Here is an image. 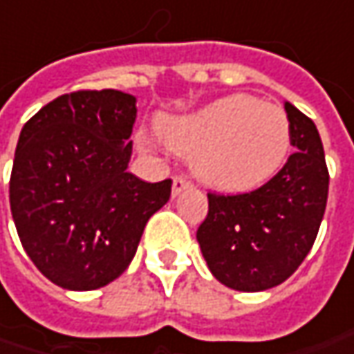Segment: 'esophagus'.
<instances>
[{
    "label": "esophagus",
    "instance_id": "34e87169",
    "mask_svg": "<svg viewBox=\"0 0 354 354\" xmlns=\"http://www.w3.org/2000/svg\"><path fill=\"white\" fill-rule=\"evenodd\" d=\"M190 186H192L190 178L184 176V174H178V176H174V182H172V194L178 196L182 190H186V188H190Z\"/></svg>",
    "mask_w": 354,
    "mask_h": 354
}]
</instances>
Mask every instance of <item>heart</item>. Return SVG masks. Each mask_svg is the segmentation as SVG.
I'll return each instance as SVG.
<instances>
[{
  "label": "heart",
  "instance_id": "b5f03b06",
  "mask_svg": "<svg viewBox=\"0 0 354 354\" xmlns=\"http://www.w3.org/2000/svg\"><path fill=\"white\" fill-rule=\"evenodd\" d=\"M158 132L166 147L194 156L196 174L223 192L266 184L283 166L291 147L283 109L252 95H232L196 115L166 118Z\"/></svg>",
  "mask_w": 354,
  "mask_h": 354
}]
</instances>
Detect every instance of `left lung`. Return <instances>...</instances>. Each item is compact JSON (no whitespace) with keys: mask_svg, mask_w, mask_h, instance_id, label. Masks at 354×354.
<instances>
[{"mask_svg":"<svg viewBox=\"0 0 354 354\" xmlns=\"http://www.w3.org/2000/svg\"><path fill=\"white\" fill-rule=\"evenodd\" d=\"M297 148L263 186L207 192L196 238L214 277L236 291H263L291 277L315 243L327 206L329 170L315 122L285 102Z\"/></svg>","mask_w":354,"mask_h":354,"instance_id":"8db88e82","label":"left lung"}]
</instances>
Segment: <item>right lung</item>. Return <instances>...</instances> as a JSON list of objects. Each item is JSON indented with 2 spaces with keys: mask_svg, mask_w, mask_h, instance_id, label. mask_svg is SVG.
<instances>
[{
  "mask_svg": "<svg viewBox=\"0 0 354 354\" xmlns=\"http://www.w3.org/2000/svg\"><path fill=\"white\" fill-rule=\"evenodd\" d=\"M136 99L75 91L25 122L9 180L11 216L35 268L55 285L91 291L129 268L145 225L170 198L172 180L127 170Z\"/></svg>",
  "mask_w": 354,
  "mask_h": 354,
  "instance_id": "1",
  "label": "right lung"
}]
</instances>
